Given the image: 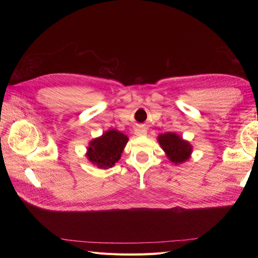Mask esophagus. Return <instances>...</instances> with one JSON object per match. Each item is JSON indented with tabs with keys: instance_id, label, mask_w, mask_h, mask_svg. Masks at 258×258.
Instances as JSON below:
<instances>
[{
	"instance_id": "34e87169",
	"label": "esophagus",
	"mask_w": 258,
	"mask_h": 258,
	"mask_svg": "<svg viewBox=\"0 0 258 258\" xmlns=\"http://www.w3.org/2000/svg\"><path fill=\"white\" fill-rule=\"evenodd\" d=\"M135 135L138 137H141V136H146L147 135V130L145 128H137L135 130Z\"/></svg>"
}]
</instances>
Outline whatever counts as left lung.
I'll use <instances>...</instances> for the list:
<instances>
[{
	"mask_svg": "<svg viewBox=\"0 0 258 258\" xmlns=\"http://www.w3.org/2000/svg\"><path fill=\"white\" fill-rule=\"evenodd\" d=\"M157 140L168 159L174 165H181L190 158L192 153L191 144L175 132L159 135Z\"/></svg>",
	"mask_w": 258,
	"mask_h": 258,
	"instance_id": "left-lung-1",
	"label": "left lung"
}]
</instances>
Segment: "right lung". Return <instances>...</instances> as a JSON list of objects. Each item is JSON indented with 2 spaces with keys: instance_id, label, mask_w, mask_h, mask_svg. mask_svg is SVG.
<instances>
[{
  "instance_id": "1",
  "label": "right lung",
  "mask_w": 258,
  "mask_h": 258,
  "mask_svg": "<svg viewBox=\"0 0 258 258\" xmlns=\"http://www.w3.org/2000/svg\"><path fill=\"white\" fill-rule=\"evenodd\" d=\"M128 140V137L118 130H107L89 142L86 157L100 169L112 168L120 159Z\"/></svg>"
}]
</instances>
